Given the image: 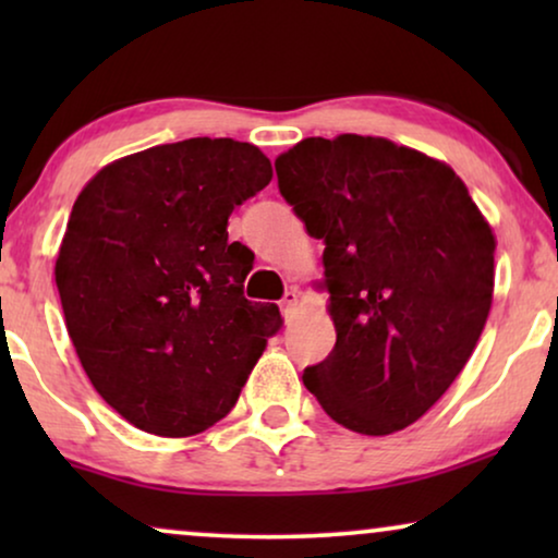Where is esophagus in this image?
<instances>
[{
  "label": "esophagus",
  "instance_id": "esophagus-1",
  "mask_svg": "<svg viewBox=\"0 0 558 558\" xmlns=\"http://www.w3.org/2000/svg\"><path fill=\"white\" fill-rule=\"evenodd\" d=\"M296 302H300V292H296V289H287L284 296H281V302H279L281 312L289 317L296 310Z\"/></svg>",
  "mask_w": 558,
  "mask_h": 558
}]
</instances>
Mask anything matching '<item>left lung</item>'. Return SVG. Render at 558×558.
<instances>
[{
    "label": "left lung",
    "mask_w": 558,
    "mask_h": 558,
    "mask_svg": "<svg viewBox=\"0 0 558 558\" xmlns=\"http://www.w3.org/2000/svg\"><path fill=\"white\" fill-rule=\"evenodd\" d=\"M279 193L325 243L332 353L304 368L350 432L414 424L460 376L493 304L495 235L454 170L380 136H310L277 157Z\"/></svg>",
    "instance_id": "left-lung-1"
}]
</instances>
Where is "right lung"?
I'll return each instance as SVG.
<instances>
[{"mask_svg": "<svg viewBox=\"0 0 558 558\" xmlns=\"http://www.w3.org/2000/svg\"><path fill=\"white\" fill-rule=\"evenodd\" d=\"M254 144H159L106 165L81 190L56 262L83 371L129 424L190 437L223 418L279 330L248 302L251 251L228 216L271 182Z\"/></svg>", "mask_w": 558, "mask_h": 558, "instance_id": "add662e5", "label": "right lung"}]
</instances>
